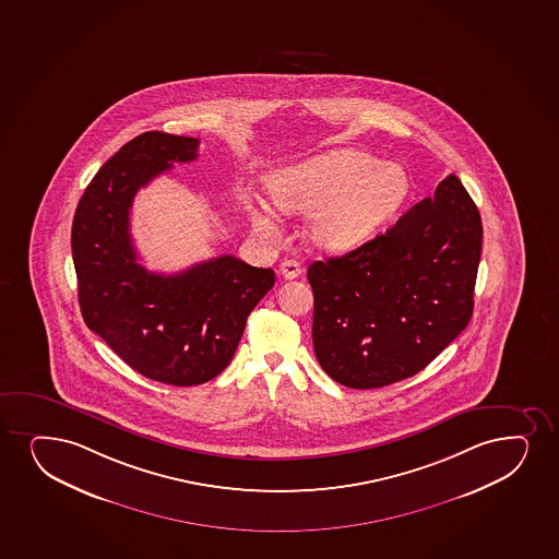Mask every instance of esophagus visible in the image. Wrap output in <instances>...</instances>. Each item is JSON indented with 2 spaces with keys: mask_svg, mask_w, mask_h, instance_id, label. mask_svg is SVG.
<instances>
[{
  "mask_svg": "<svg viewBox=\"0 0 559 559\" xmlns=\"http://www.w3.org/2000/svg\"><path fill=\"white\" fill-rule=\"evenodd\" d=\"M281 273H283L284 278H297V276L301 275V265L296 260H284L281 263Z\"/></svg>",
  "mask_w": 559,
  "mask_h": 559,
  "instance_id": "esophagus-1",
  "label": "esophagus"
}]
</instances>
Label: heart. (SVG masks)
I'll return each mask as SVG.
<instances>
[{
    "instance_id": "b5f03b06",
    "label": "heart",
    "mask_w": 559,
    "mask_h": 559,
    "mask_svg": "<svg viewBox=\"0 0 559 559\" xmlns=\"http://www.w3.org/2000/svg\"><path fill=\"white\" fill-rule=\"evenodd\" d=\"M271 202L284 213H312L310 239L346 250L362 243L406 202L409 178L402 166L367 153L336 150L278 170L267 179ZM250 223L276 239L281 230L270 205L252 202Z\"/></svg>"
}]
</instances>
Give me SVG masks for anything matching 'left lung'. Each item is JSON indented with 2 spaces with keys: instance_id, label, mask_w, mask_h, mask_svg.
Listing matches in <instances>:
<instances>
[{
  "instance_id": "1",
  "label": "left lung",
  "mask_w": 559,
  "mask_h": 559,
  "mask_svg": "<svg viewBox=\"0 0 559 559\" xmlns=\"http://www.w3.org/2000/svg\"><path fill=\"white\" fill-rule=\"evenodd\" d=\"M483 224L451 174L385 234L348 254L310 263L318 362L352 389L417 374L466 329Z\"/></svg>"
}]
</instances>
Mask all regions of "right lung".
Listing matches in <instances>:
<instances>
[{"instance_id":"add662e5","label":"right lung","mask_w":559,"mask_h":559,"mask_svg":"<svg viewBox=\"0 0 559 559\" xmlns=\"http://www.w3.org/2000/svg\"><path fill=\"white\" fill-rule=\"evenodd\" d=\"M200 140L150 131L108 158L74 213L71 247L80 310L93 333L150 380L191 388L228 367L247 316L275 271L224 254L176 275L145 270L132 245V202L171 163H191Z\"/></svg>"}]
</instances>
